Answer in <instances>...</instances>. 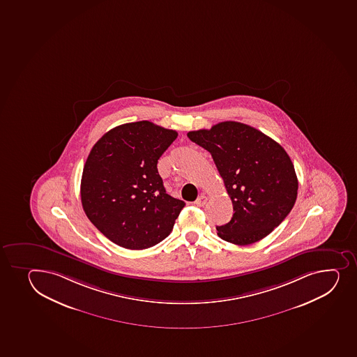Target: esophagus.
<instances>
[{"label": "esophagus", "mask_w": 357, "mask_h": 357, "mask_svg": "<svg viewBox=\"0 0 357 357\" xmlns=\"http://www.w3.org/2000/svg\"><path fill=\"white\" fill-rule=\"evenodd\" d=\"M207 199L208 198H207L206 195H200V197L195 200V205H197V206H204V205L207 202Z\"/></svg>", "instance_id": "obj_1"}]
</instances>
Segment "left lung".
<instances>
[{
  "mask_svg": "<svg viewBox=\"0 0 357 357\" xmlns=\"http://www.w3.org/2000/svg\"><path fill=\"white\" fill-rule=\"evenodd\" d=\"M193 143L210 152L233 204V217L217 226L227 243L246 246L264 239L294 206L298 176L275 140L239 121L190 131Z\"/></svg>",
  "mask_w": 357,
  "mask_h": 357,
  "instance_id": "obj_1",
  "label": "left lung"
}]
</instances>
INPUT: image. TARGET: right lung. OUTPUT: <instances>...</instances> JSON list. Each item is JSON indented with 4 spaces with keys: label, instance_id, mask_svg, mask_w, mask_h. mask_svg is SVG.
I'll return each instance as SVG.
<instances>
[{
    "label": "right lung",
    "instance_id": "obj_1",
    "mask_svg": "<svg viewBox=\"0 0 357 357\" xmlns=\"http://www.w3.org/2000/svg\"><path fill=\"white\" fill-rule=\"evenodd\" d=\"M178 133L149 121L126 123L93 145L81 181L82 206L107 239L145 250L169 236L185 202L167 195L157 164Z\"/></svg>",
    "mask_w": 357,
    "mask_h": 357
}]
</instances>
